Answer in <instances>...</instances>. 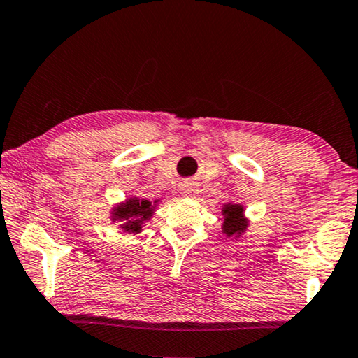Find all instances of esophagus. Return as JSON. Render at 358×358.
Here are the masks:
<instances>
[{
  "label": "esophagus",
  "mask_w": 358,
  "mask_h": 358,
  "mask_svg": "<svg viewBox=\"0 0 358 358\" xmlns=\"http://www.w3.org/2000/svg\"><path fill=\"white\" fill-rule=\"evenodd\" d=\"M183 192H185V196H187V197H196V194L199 191H197V186L196 185L189 183V181H187V183L183 186Z\"/></svg>",
  "instance_id": "34e87169"
}]
</instances>
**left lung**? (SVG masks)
<instances>
[{
	"label": "left lung",
	"mask_w": 358,
	"mask_h": 358,
	"mask_svg": "<svg viewBox=\"0 0 358 358\" xmlns=\"http://www.w3.org/2000/svg\"><path fill=\"white\" fill-rule=\"evenodd\" d=\"M221 213L224 217L221 232L226 235V237L238 238L245 234L248 226H250V220L245 216V207L241 203H224Z\"/></svg>",
	"instance_id": "1"
}]
</instances>
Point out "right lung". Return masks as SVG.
<instances>
[{"mask_svg":"<svg viewBox=\"0 0 358 358\" xmlns=\"http://www.w3.org/2000/svg\"><path fill=\"white\" fill-rule=\"evenodd\" d=\"M161 199L156 201H147V199H138L136 196L128 197L124 202L115 205L110 211V221L120 222L118 227L124 234H141L145 222L153 217L155 211L159 205Z\"/></svg>","mask_w":358,"mask_h":358,"instance_id":"add662e5","label":"right lung"}]
</instances>
